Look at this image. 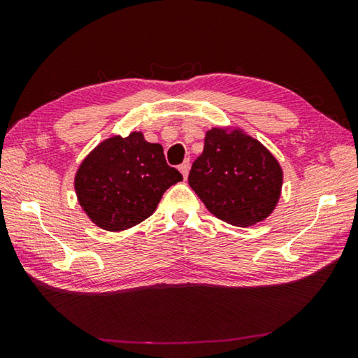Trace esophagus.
<instances>
[{
	"instance_id": "1",
	"label": "esophagus",
	"mask_w": 358,
	"mask_h": 358,
	"mask_svg": "<svg viewBox=\"0 0 358 358\" xmlns=\"http://www.w3.org/2000/svg\"><path fill=\"white\" fill-rule=\"evenodd\" d=\"M180 172L183 173V177H185V180H186V177H187V172H189V159H186L183 164H180Z\"/></svg>"
}]
</instances>
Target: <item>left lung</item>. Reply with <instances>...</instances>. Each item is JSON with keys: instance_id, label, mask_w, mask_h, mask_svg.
I'll return each mask as SVG.
<instances>
[{"instance_id": "1", "label": "left lung", "mask_w": 358, "mask_h": 358, "mask_svg": "<svg viewBox=\"0 0 358 358\" xmlns=\"http://www.w3.org/2000/svg\"><path fill=\"white\" fill-rule=\"evenodd\" d=\"M187 181L210 213L248 227L275 210L282 171L256 138L240 129L213 128L205 136L203 151L192 162Z\"/></svg>"}]
</instances>
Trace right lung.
<instances>
[{"instance_id": "obj_1", "label": "right lung", "mask_w": 358, "mask_h": 358, "mask_svg": "<svg viewBox=\"0 0 358 358\" xmlns=\"http://www.w3.org/2000/svg\"><path fill=\"white\" fill-rule=\"evenodd\" d=\"M181 180L177 169L166 162L159 143L131 132L99 143L78 167L74 186L90 220L118 232L153 215L162 194Z\"/></svg>"}]
</instances>
